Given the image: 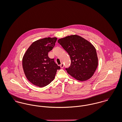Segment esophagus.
<instances>
[{"instance_id": "1", "label": "esophagus", "mask_w": 122, "mask_h": 122, "mask_svg": "<svg viewBox=\"0 0 122 122\" xmlns=\"http://www.w3.org/2000/svg\"><path fill=\"white\" fill-rule=\"evenodd\" d=\"M60 67H61V69L63 68V67H64V64H63V63H62L60 65Z\"/></svg>"}]
</instances>
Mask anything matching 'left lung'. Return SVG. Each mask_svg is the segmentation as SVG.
Wrapping results in <instances>:
<instances>
[{"mask_svg":"<svg viewBox=\"0 0 122 122\" xmlns=\"http://www.w3.org/2000/svg\"><path fill=\"white\" fill-rule=\"evenodd\" d=\"M58 42L70 57L71 65L66 69L68 73L80 81H85L91 78L98 65L96 50L93 45L76 35L60 38Z\"/></svg>","mask_w":122,"mask_h":122,"instance_id":"8db88e82","label":"left lung"}]
</instances>
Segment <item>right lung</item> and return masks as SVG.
Returning <instances> with one entry per match:
<instances>
[{
	"label": "right lung",
	"mask_w": 122,
	"mask_h": 122,
	"mask_svg": "<svg viewBox=\"0 0 122 122\" xmlns=\"http://www.w3.org/2000/svg\"><path fill=\"white\" fill-rule=\"evenodd\" d=\"M57 38L46 37L34 42L22 58V68L27 79L39 87L46 86L54 79L57 70H60L48 53L55 46Z\"/></svg>",
	"instance_id": "1"
}]
</instances>
